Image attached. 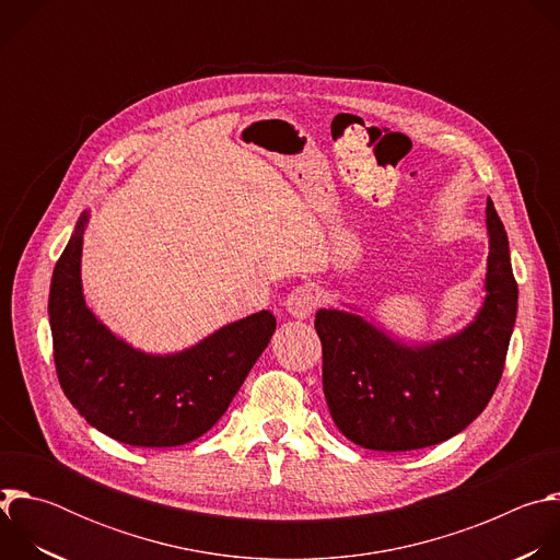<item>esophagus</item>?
Wrapping results in <instances>:
<instances>
[{
	"label": "esophagus",
	"mask_w": 560,
	"mask_h": 560,
	"mask_svg": "<svg viewBox=\"0 0 560 560\" xmlns=\"http://www.w3.org/2000/svg\"><path fill=\"white\" fill-rule=\"evenodd\" d=\"M318 305V296L312 285H296L288 299H285V310L296 316V318H307Z\"/></svg>",
	"instance_id": "1"
}]
</instances>
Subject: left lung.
Segmentation results:
<instances>
[{
	"label": "left lung",
	"instance_id": "obj_1",
	"mask_svg": "<svg viewBox=\"0 0 560 560\" xmlns=\"http://www.w3.org/2000/svg\"><path fill=\"white\" fill-rule=\"evenodd\" d=\"M486 303L463 332L408 348L343 310H318L324 394L339 432L365 450L436 445L486 410L501 381L516 322L518 285L508 232L488 201Z\"/></svg>",
	"mask_w": 560,
	"mask_h": 560
}]
</instances>
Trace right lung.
I'll use <instances>...</instances> for the list:
<instances>
[{"instance_id": "1", "label": "right lung", "mask_w": 560, "mask_h": 560, "mask_svg": "<svg viewBox=\"0 0 560 560\" xmlns=\"http://www.w3.org/2000/svg\"><path fill=\"white\" fill-rule=\"evenodd\" d=\"M84 225L86 214L55 264L48 299L63 394L93 428L119 443L175 447L199 439L223 417L270 343L275 314H250L173 357L132 350L84 303L79 277Z\"/></svg>"}]
</instances>
